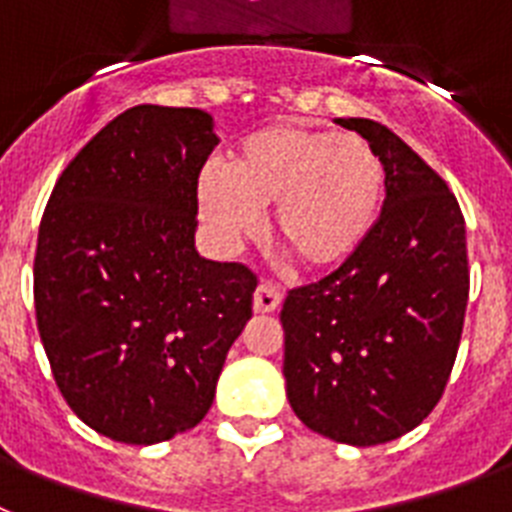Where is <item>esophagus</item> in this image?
I'll use <instances>...</instances> for the list:
<instances>
[{"label":"esophagus","mask_w":512,"mask_h":512,"mask_svg":"<svg viewBox=\"0 0 512 512\" xmlns=\"http://www.w3.org/2000/svg\"><path fill=\"white\" fill-rule=\"evenodd\" d=\"M281 289L273 286V283H260L255 291V299H252V307H255L257 315H270V312H276L281 307Z\"/></svg>","instance_id":"1"}]
</instances>
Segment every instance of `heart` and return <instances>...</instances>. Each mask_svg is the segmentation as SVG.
Returning a JSON list of instances; mask_svg holds the SVG:
<instances>
[{"mask_svg": "<svg viewBox=\"0 0 512 512\" xmlns=\"http://www.w3.org/2000/svg\"><path fill=\"white\" fill-rule=\"evenodd\" d=\"M388 171L375 145L351 132L268 124L231 153L229 171L197 179V213L208 234L234 247L260 231V210L276 205V239L309 273H330L375 234Z\"/></svg>", "mask_w": 512, "mask_h": 512, "instance_id": "1", "label": "heart"}]
</instances>
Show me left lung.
<instances>
[{
    "mask_svg": "<svg viewBox=\"0 0 512 512\" xmlns=\"http://www.w3.org/2000/svg\"><path fill=\"white\" fill-rule=\"evenodd\" d=\"M388 190L375 234L336 273L289 291L283 377L312 432L369 448L424 422L448 385L468 302L466 223L448 184L372 119Z\"/></svg>",
    "mask_w": 512,
    "mask_h": 512,
    "instance_id": "obj_1",
    "label": "left lung"
}]
</instances>
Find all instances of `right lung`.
<instances>
[{"label":"right lung","instance_id":"1","mask_svg":"<svg viewBox=\"0 0 512 512\" xmlns=\"http://www.w3.org/2000/svg\"><path fill=\"white\" fill-rule=\"evenodd\" d=\"M218 145L200 109L135 106L59 176L33 294L51 372L90 429L156 445L208 414L257 278L200 257L197 176Z\"/></svg>","mask_w":512,"mask_h":512}]
</instances>
